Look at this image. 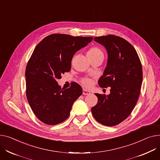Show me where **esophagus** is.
Here are the masks:
<instances>
[{
	"mask_svg": "<svg viewBox=\"0 0 160 160\" xmlns=\"http://www.w3.org/2000/svg\"><path fill=\"white\" fill-rule=\"evenodd\" d=\"M82 93H83V95H89V94H91V92H90V91H89L86 90V89H83Z\"/></svg>",
	"mask_w": 160,
	"mask_h": 160,
	"instance_id": "34e87169",
	"label": "esophagus"
}]
</instances>
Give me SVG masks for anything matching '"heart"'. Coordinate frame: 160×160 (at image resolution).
I'll return each mask as SVG.
<instances>
[{"instance_id": "heart-1", "label": "heart", "mask_w": 160, "mask_h": 160, "mask_svg": "<svg viewBox=\"0 0 160 160\" xmlns=\"http://www.w3.org/2000/svg\"><path fill=\"white\" fill-rule=\"evenodd\" d=\"M87 55L88 57H94L100 55L103 56V52L102 50L98 47H92L88 50ZM81 82L83 86L86 88H90L92 85V80L90 78H85L82 80Z\"/></svg>"}]
</instances>
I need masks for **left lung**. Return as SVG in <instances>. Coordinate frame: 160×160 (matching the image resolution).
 <instances>
[{"label": "left lung", "instance_id": "1", "mask_svg": "<svg viewBox=\"0 0 160 160\" xmlns=\"http://www.w3.org/2000/svg\"><path fill=\"white\" fill-rule=\"evenodd\" d=\"M94 40L108 51L107 66L98 85L111 87V92L95 94L98 103L91 112L98 122L112 127L125 120L134 108L142 83V66L134 48L123 38L109 35L94 37Z\"/></svg>", "mask_w": 160, "mask_h": 160}]
</instances>
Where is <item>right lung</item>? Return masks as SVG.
Wrapping results in <instances>:
<instances>
[{
    "instance_id": "1",
    "label": "right lung",
    "mask_w": 160,
    "mask_h": 160,
    "mask_svg": "<svg viewBox=\"0 0 160 160\" xmlns=\"http://www.w3.org/2000/svg\"><path fill=\"white\" fill-rule=\"evenodd\" d=\"M92 40V37L52 34L35 48L26 68V97L32 111L42 122L57 125L69 117L82 89L75 82L68 89H61L57 80L71 70L74 53Z\"/></svg>"
}]
</instances>
